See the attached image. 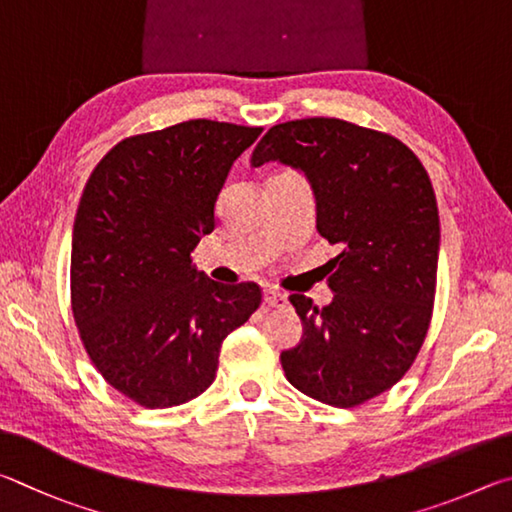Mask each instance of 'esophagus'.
Segmentation results:
<instances>
[{"instance_id":"esophagus-1","label":"esophagus","mask_w":512,"mask_h":512,"mask_svg":"<svg viewBox=\"0 0 512 512\" xmlns=\"http://www.w3.org/2000/svg\"><path fill=\"white\" fill-rule=\"evenodd\" d=\"M265 303L270 308H281V306H285V303H288V297H285V294L281 292V290H276V288H265Z\"/></svg>"}]
</instances>
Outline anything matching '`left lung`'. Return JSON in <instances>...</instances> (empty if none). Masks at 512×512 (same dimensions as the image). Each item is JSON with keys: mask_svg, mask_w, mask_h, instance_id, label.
Returning <instances> with one entry per match:
<instances>
[{"mask_svg": "<svg viewBox=\"0 0 512 512\" xmlns=\"http://www.w3.org/2000/svg\"><path fill=\"white\" fill-rule=\"evenodd\" d=\"M265 161L308 177L317 231L339 249L328 306L290 297L303 337L281 353L285 378L324 405L357 407L391 389L425 342L441 245L432 182L396 137L324 116L267 130L251 155Z\"/></svg>", "mask_w": 512, "mask_h": 512, "instance_id": "8db88e82", "label": "left lung"}]
</instances>
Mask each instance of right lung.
<instances>
[{
	"label": "right lung",
	"mask_w": 512,
	"mask_h": 512,
	"mask_svg": "<svg viewBox=\"0 0 512 512\" xmlns=\"http://www.w3.org/2000/svg\"><path fill=\"white\" fill-rule=\"evenodd\" d=\"M263 128L209 119L128 137L89 175L71 238V312L105 382L146 409L211 387L220 346L261 306L256 283L197 272L229 170Z\"/></svg>",
	"instance_id": "obj_1"
}]
</instances>
